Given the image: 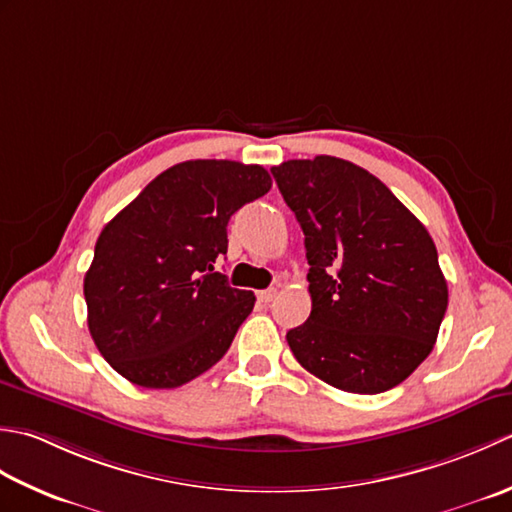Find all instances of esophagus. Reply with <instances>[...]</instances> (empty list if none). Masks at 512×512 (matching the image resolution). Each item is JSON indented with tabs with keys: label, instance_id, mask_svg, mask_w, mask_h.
Listing matches in <instances>:
<instances>
[{
	"label": "esophagus",
	"instance_id": "obj_1",
	"mask_svg": "<svg viewBox=\"0 0 512 512\" xmlns=\"http://www.w3.org/2000/svg\"><path fill=\"white\" fill-rule=\"evenodd\" d=\"M276 294H278V291H276L274 287H271V289H263V291H258V300L265 302V305H267V302H271V300L276 298Z\"/></svg>",
	"mask_w": 512,
	"mask_h": 512
}]
</instances>
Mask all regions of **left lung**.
<instances>
[{"label":"left lung","mask_w":512,"mask_h":512,"mask_svg":"<svg viewBox=\"0 0 512 512\" xmlns=\"http://www.w3.org/2000/svg\"><path fill=\"white\" fill-rule=\"evenodd\" d=\"M305 234L311 314L296 360L340 391L398 387L433 351L448 287L426 227L360 165L316 156L271 168Z\"/></svg>","instance_id":"1"}]
</instances>
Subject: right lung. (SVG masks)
Instances as JSON below:
<instances>
[{
	"label": "right lung",
	"instance_id": "add662e5",
	"mask_svg": "<svg viewBox=\"0 0 512 512\" xmlns=\"http://www.w3.org/2000/svg\"><path fill=\"white\" fill-rule=\"evenodd\" d=\"M269 187L263 165L176 163L101 229L83 278L88 329L125 380L174 389L225 356L256 296L229 287L216 260L229 218Z\"/></svg>",
	"mask_w": 512,
	"mask_h": 512
}]
</instances>
